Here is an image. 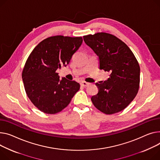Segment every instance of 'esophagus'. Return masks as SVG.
Returning a JSON list of instances; mask_svg holds the SVG:
<instances>
[{"instance_id": "obj_1", "label": "esophagus", "mask_w": 160, "mask_h": 160, "mask_svg": "<svg viewBox=\"0 0 160 160\" xmlns=\"http://www.w3.org/2000/svg\"><path fill=\"white\" fill-rule=\"evenodd\" d=\"M80 85H81V86L84 87V88H86V87H87V86H89V83L86 82H83V81H82V82H80Z\"/></svg>"}]
</instances>
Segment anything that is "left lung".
I'll use <instances>...</instances> for the list:
<instances>
[{"label":"left lung","instance_id":"8db88e82","mask_svg":"<svg viewBox=\"0 0 160 160\" xmlns=\"http://www.w3.org/2000/svg\"><path fill=\"white\" fill-rule=\"evenodd\" d=\"M83 38L98 57L100 69L111 72L107 80L96 83L98 92L91 97L92 103L107 114L123 110L139 89L140 68L133 52L111 34L98 33Z\"/></svg>","mask_w":160,"mask_h":160}]
</instances>
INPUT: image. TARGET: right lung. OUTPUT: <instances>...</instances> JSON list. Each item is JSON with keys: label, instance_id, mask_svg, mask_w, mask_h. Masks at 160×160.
<instances>
[{"label": "right lung", "instance_id": "add662e5", "mask_svg": "<svg viewBox=\"0 0 160 160\" xmlns=\"http://www.w3.org/2000/svg\"><path fill=\"white\" fill-rule=\"evenodd\" d=\"M82 41V37H51L40 42L31 52L22 78L28 98L42 112H60L79 90V83L60 79L57 70L68 64Z\"/></svg>", "mask_w": 160, "mask_h": 160}]
</instances>
